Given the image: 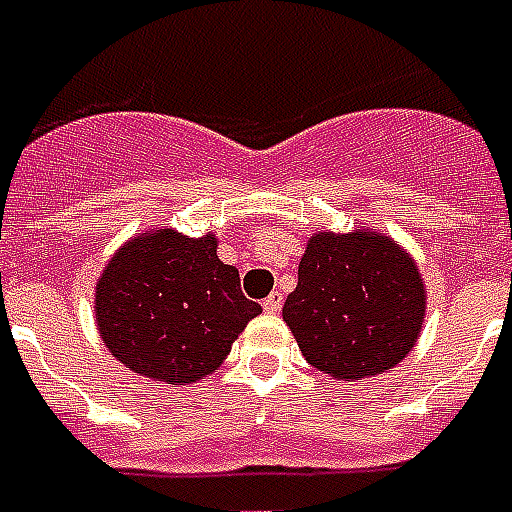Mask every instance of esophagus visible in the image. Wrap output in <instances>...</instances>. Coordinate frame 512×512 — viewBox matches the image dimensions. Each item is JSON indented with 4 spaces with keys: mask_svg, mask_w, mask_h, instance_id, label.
I'll return each instance as SVG.
<instances>
[{
    "mask_svg": "<svg viewBox=\"0 0 512 512\" xmlns=\"http://www.w3.org/2000/svg\"><path fill=\"white\" fill-rule=\"evenodd\" d=\"M282 309V293L280 290H272L267 298H264V312L277 314Z\"/></svg>",
    "mask_w": 512,
    "mask_h": 512,
    "instance_id": "1",
    "label": "esophagus"
}]
</instances>
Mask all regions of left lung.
I'll return each instance as SVG.
<instances>
[{"label":"left lung","instance_id":"1","mask_svg":"<svg viewBox=\"0 0 512 512\" xmlns=\"http://www.w3.org/2000/svg\"><path fill=\"white\" fill-rule=\"evenodd\" d=\"M425 288L415 261L378 232H317L282 306L306 362L338 380L399 365L418 341Z\"/></svg>","mask_w":512,"mask_h":512}]
</instances>
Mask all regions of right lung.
Returning a JSON list of instances; mask_svg holds the SVG:
<instances>
[{
	"label": "right lung",
	"mask_w": 512,
	"mask_h": 512,
	"mask_svg": "<svg viewBox=\"0 0 512 512\" xmlns=\"http://www.w3.org/2000/svg\"><path fill=\"white\" fill-rule=\"evenodd\" d=\"M261 312L237 269L216 256V237L142 232L108 261L94 314L113 357L145 378L185 386L206 378Z\"/></svg>",
	"instance_id": "obj_1"
}]
</instances>
